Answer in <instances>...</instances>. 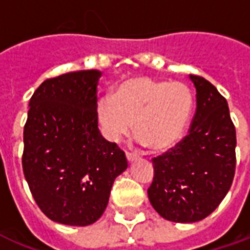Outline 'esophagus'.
Masks as SVG:
<instances>
[{
  "label": "esophagus",
  "instance_id": "1",
  "mask_svg": "<svg viewBox=\"0 0 250 250\" xmlns=\"http://www.w3.org/2000/svg\"><path fill=\"white\" fill-rule=\"evenodd\" d=\"M125 157H127V160H128L129 163H132V161H135V160L138 159V156L133 155V153H129V152H125Z\"/></svg>",
  "mask_w": 250,
  "mask_h": 250
}]
</instances>
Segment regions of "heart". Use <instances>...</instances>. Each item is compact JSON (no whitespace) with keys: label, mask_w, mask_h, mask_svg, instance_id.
Instances as JSON below:
<instances>
[{"label":"heart","mask_w":250,"mask_h":250,"mask_svg":"<svg viewBox=\"0 0 250 250\" xmlns=\"http://www.w3.org/2000/svg\"><path fill=\"white\" fill-rule=\"evenodd\" d=\"M193 107L185 83H167L146 76L121 83L112 98H104L98 117L110 140L131 132L152 150H163L181 138Z\"/></svg>","instance_id":"obj_1"}]
</instances>
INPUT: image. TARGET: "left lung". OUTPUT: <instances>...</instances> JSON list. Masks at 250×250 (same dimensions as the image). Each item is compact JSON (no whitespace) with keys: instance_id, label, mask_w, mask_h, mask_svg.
<instances>
[{"instance_id":"obj_1","label":"left lung","mask_w":250,"mask_h":250,"mask_svg":"<svg viewBox=\"0 0 250 250\" xmlns=\"http://www.w3.org/2000/svg\"><path fill=\"white\" fill-rule=\"evenodd\" d=\"M188 77L197 90L188 133L152 159L155 176L148 188L153 208L176 223L207 218L231 188L236 167V129L226 98L203 77Z\"/></svg>"}]
</instances>
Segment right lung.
<instances>
[{
  "label": "right lung",
  "instance_id": "1",
  "mask_svg": "<svg viewBox=\"0 0 250 250\" xmlns=\"http://www.w3.org/2000/svg\"><path fill=\"white\" fill-rule=\"evenodd\" d=\"M100 70L45 80L30 100L22 167L43 214L85 227L102 216L114 180L127 169L125 152L98 129Z\"/></svg>",
  "mask_w": 250,
  "mask_h": 250
}]
</instances>
